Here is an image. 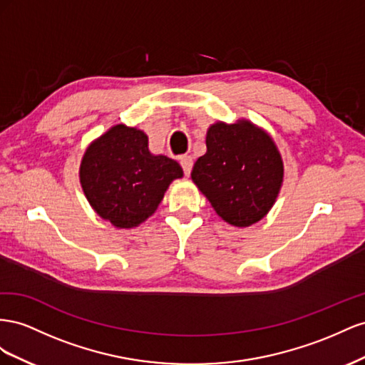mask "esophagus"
Masks as SVG:
<instances>
[{"mask_svg":"<svg viewBox=\"0 0 365 365\" xmlns=\"http://www.w3.org/2000/svg\"><path fill=\"white\" fill-rule=\"evenodd\" d=\"M180 165H182L185 175H190L191 170H192V158H191V155H182Z\"/></svg>","mask_w":365,"mask_h":365,"instance_id":"obj_1","label":"esophagus"}]
</instances>
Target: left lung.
Returning a JSON list of instances; mask_svg holds the SVG:
<instances>
[{"label":"left lung","mask_w":365,"mask_h":365,"mask_svg":"<svg viewBox=\"0 0 365 365\" xmlns=\"http://www.w3.org/2000/svg\"><path fill=\"white\" fill-rule=\"evenodd\" d=\"M206 148L191 177L214 211L238 227L262 220L283 182L274 140L251 122H218L207 130Z\"/></svg>","instance_id":"left-lung-1"}]
</instances>
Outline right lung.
Wrapping results in <instances>:
<instances>
[{
	"mask_svg": "<svg viewBox=\"0 0 365 365\" xmlns=\"http://www.w3.org/2000/svg\"><path fill=\"white\" fill-rule=\"evenodd\" d=\"M182 166L166 155H153L147 134L116 125L93 142L81 165L87 200L116 227L138 226L158 210Z\"/></svg>",
	"mask_w": 365,
	"mask_h": 365,
	"instance_id": "1",
	"label": "right lung"
}]
</instances>
